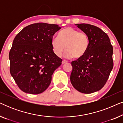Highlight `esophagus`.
Returning a JSON list of instances; mask_svg holds the SVG:
<instances>
[{
    "label": "esophagus",
    "instance_id": "esophagus-1",
    "mask_svg": "<svg viewBox=\"0 0 123 123\" xmlns=\"http://www.w3.org/2000/svg\"><path fill=\"white\" fill-rule=\"evenodd\" d=\"M68 63V62L67 61V60H63V61H62V64H65V63Z\"/></svg>",
    "mask_w": 123,
    "mask_h": 123
}]
</instances>
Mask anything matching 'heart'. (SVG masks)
I'll return each mask as SVG.
<instances>
[{"label": "heart", "instance_id": "heart-1", "mask_svg": "<svg viewBox=\"0 0 123 123\" xmlns=\"http://www.w3.org/2000/svg\"><path fill=\"white\" fill-rule=\"evenodd\" d=\"M51 44L52 49L56 56L60 57L65 51L66 58L78 59L87 53L90 46V39L86 33L72 27H67L59 33L58 38L54 37Z\"/></svg>", "mask_w": 123, "mask_h": 123}]
</instances>
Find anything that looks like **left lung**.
Returning a JSON list of instances; mask_svg holds the SVG:
<instances>
[{"label": "left lung", "instance_id": "1", "mask_svg": "<svg viewBox=\"0 0 123 123\" xmlns=\"http://www.w3.org/2000/svg\"><path fill=\"white\" fill-rule=\"evenodd\" d=\"M77 27L88 35L90 46L82 58L72 62L70 82L79 92L91 93L100 90L113 68V48L105 32L93 25L80 23Z\"/></svg>", "mask_w": 123, "mask_h": 123}]
</instances>
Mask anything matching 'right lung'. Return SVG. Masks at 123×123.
Wrapping results in <instances>:
<instances>
[{"label": "right lung", "instance_id": "obj_1", "mask_svg": "<svg viewBox=\"0 0 123 123\" xmlns=\"http://www.w3.org/2000/svg\"><path fill=\"white\" fill-rule=\"evenodd\" d=\"M60 28L58 25L33 23L15 37L9 54L10 73L22 91L39 94L49 86L54 72L62 62L51 44Z\"/></svg>", "mask_w": 123, "mask_h": 123}]
</instances>
